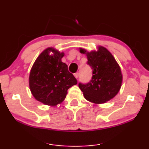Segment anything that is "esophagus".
<instances>
[{
	"mask_svg": "<svg viewBox=\"0 0 149 149\" xmlns=\"http://www.w3.org/2000/svg\"><path fill=\"white\" fill-rule=\"evenodd\" d=\"M74 76H75V78H78V77H79V74H78V73H75Z\"/></svg>",
	"mask_w": 149,
	"mask_h": 149,
	"instance_id": "esophagus-1",
	"label": "esophagus"
}]
</instances>
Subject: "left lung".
<instances>
[{
    "instance_id": "obj_1",
    "label": "left lung",
    "mask_w": 149,
    "mask_h": 149,
    "mask_svg": "<svg viewBox=\"0 0 149 149\" xmlns=\"http://www.w3.org/2000/svg\"><path fill=\"white\" fill-rule=\"evenodd\" d=\"M81 53L86 54L88 65L93 70V76L87 84L79 83L87 100L96 104L104 103L112 99L120 90L122 74L118 63L107 49L98 47L97 51L87 52L79 49Z\"/></svg>"
}]
</instances>
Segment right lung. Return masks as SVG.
<instances>
[{
	"label": "right lung",
	"instance_id": "obj_1",
	"mask_svg": "<svg viewBox=\"0 0 149 149\" xmlns=\"http://www.w3.org/2000/svg\"><path fill=\"white\" fill-rule=\"evenodd\" d=\"M54 53L50 56L49 53ZM64 53L48 48L36 58L30 71L29 84L32 95L47 105L55 106L63 101L68 90L77 84L68 65L61 61Z\"/></svg>",
	"mask_w": 149,
	"mask_h": 149
}]
</instances>
